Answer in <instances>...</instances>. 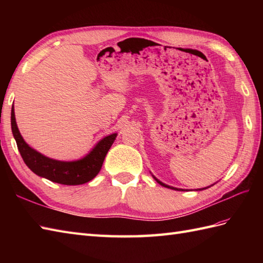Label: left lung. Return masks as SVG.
<instances>
[{
	"label": "left lung",
	"mask_w": 263,
	"mask_h": 263,
	"mask_svg": "<svg viewBox=\"0 0 263 263\" xmlns=\"http://www.w3.org/2000/svg\"><path fill=\"white\" fill-rule=\"evenodd\" d=\"M152 175H153V174H152ZM153 177L155 178V180H156V182H157V183H159V184H160V185H163V186H165V187H168V189H172V190H177V191H185V190H183V189H177V187H174V186L167 185V184H165V183H163V182H161V181H159V180H158V178H157V177H155L154 175H153ZM215 184H216V183H214V184H212V185H215ZM212 185H210V186H212ZM210 186H206V187H202V189H197V190H195V191H201V190H205V189H208V187H210ZM186 191H187V190H186Z\"/></svg>",
	"instance_id": "8db88e82"
}]
</instances>
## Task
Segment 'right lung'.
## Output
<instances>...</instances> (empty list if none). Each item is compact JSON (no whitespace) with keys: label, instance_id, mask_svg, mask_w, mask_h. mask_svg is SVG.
<instances>
[{"label":"right lung","instance_id":"1","mask_svg":"<svg viewBox=\"0 0 263 263\" xmlns=\"http://www.w3.org/2000/svg\"><path fill=\"white\" fill-rule=\"evenodd\" d=\"M11 128L15 139L19 153L25 164L35 173L36 175L47 178L54 183L64 185H80L96 177L102 168L104 159L107 155L111 144L115 141L117 133L103 138L99 140L85 157L77 160L64 161L46 157L45 155L38 153L28 144L16 125L14 107L11 109Z\"/></svg>","mask_w":263,"mask_h":263}]
</instances>
